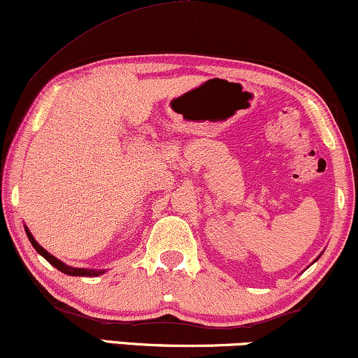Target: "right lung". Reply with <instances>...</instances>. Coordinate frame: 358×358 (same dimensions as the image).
I'll list each match as a JSON object with an SVG mask.
<instances>
[{
    "label": "right lung",
    "mask_w": 358,
    "mask_h": 358,
    "mask_svg": "<svg viewBox=\"0 0 358 358\" xmlns=\"http://www.w3.org/2000/svg\"><path fill=\"white\" fill-rule=\"evenodd\" d=\"M26 236H28V239H29L31 244H33L34 249H36L38 252L41 254L43 257L48 260V262L51 264V266H55V267L57 268V271H61V272L68 273V275H99V273H103V271H91V268H74V267L66 266V264L61 262V260H57V259L55 257V255L48 254L46 250H44L43 247L39 245L36 241H34V237L31 236V232L28 231V227H26Z\"/></svg>",
    "instance_id": "right-lung-1"
}]
</instances>
